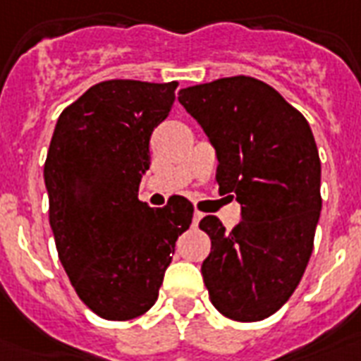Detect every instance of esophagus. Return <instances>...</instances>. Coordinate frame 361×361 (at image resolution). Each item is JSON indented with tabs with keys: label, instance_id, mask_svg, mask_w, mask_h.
Instances as JSON below:
<instances>
[{
	"label": "esophagus",
	"instance_id": "obj_1",
	"mask_svg": "<svg viewBox=\"0 0 361 361\" xmlns=\"http://www.w3.org/2000/svg\"><path fill=\"white\" fill-rule=\"evenodd\" d=\"M204 217V214L199 210H195V214H192V225H199V221Z\"/></svg>",
	"mask_w": 361,
	"mask_h": 361
}]
</instances>
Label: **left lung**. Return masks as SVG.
<instances>
[{"instance_id": "left-lung-1", "label": "left lung", "mask_w": 361, "mask_h": 361, "mask_svg": "<svg viewBox=\"0 0 361 361\" xmlns=\"http://www.w3.org/2000/svg\"><path fill=\"white\" fill-rule=\"evenodd\" d=\"M180 104L216 147L219 192H235L242 221L227 233L216 216L202 279L231 320L259 322L295 291L320 219V157L309 123L271 85L247 75L180 90Z\"/></svg>"}]
</instances>
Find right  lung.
<instances>
[{
	"mask_svg": "<svg viewBox=\"0 0 361 361\" xmlns=\"http://www.w3.org/2000/svg\"><path fill=\"white\" fill-rule=\"evenodd\" d=\"M178 81L109 79L60 114L45 161L49 221L59 259L94 314L125 322L155 305L192 204L137 199L151 134L174 106Z\"/></svg>",
	"mask_w": 361,
	"mask_h": 361,
	"instance_id": "right-lung-1",
	"label": "right lung"
}]
</instances>
